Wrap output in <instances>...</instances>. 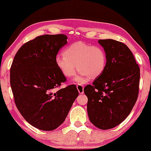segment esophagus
<instances>
[{"label":"esophagus","mask_w":151,"mask_h":151,"mask_svg":"<svg viewBox=\"0 0 151 151\" xmlns=\"http://www.w3.org/2000/svg\"><path fill=\"white\" fill-rule=\"evenodd\" d=\"M77 88L80 94L83 93H84V85H82V84H77Z\"/></svg>","instance_id":"obj_1"}]
</instances>
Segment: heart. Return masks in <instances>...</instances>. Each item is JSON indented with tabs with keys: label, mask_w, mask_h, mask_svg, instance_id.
<instances>
[{
	"label": "heart",
	"mask_w": 151,
	"mask_h": 151,
	"mask_svg": "<svg viewBox=\"0 0 151 151\" xmlns=\"http://www.w3.org/2000/svg\"><path fill=\"white\" fill-rule=\"evenodd\" d=\"M55 63L61 73L67 78L72 77L76 69H79V74L74 81L82 84L89 78H96L104 72L107 56L102 47L79 41L68 46L64 55H57Z\"/></svg>",
	"instance_id": "1"
}]
</instances>
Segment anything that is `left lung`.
Segmentation results:
<instances>
[{
    "mask_svg": "<svg viewBox=\"0 0 151 151\" xmlns=\"http://www.w3.org/2000/svg\"><path fill=\"white\" fill-rule=\"evenodd\" d=\"M106 53L104 72L84 88L87 112L93 124L102 130L122 122L133 109L139 93L140 70L133 53L123 42L99 40Z\"/></svg>",
    "mask_w": 151,
    "mask_h": 151,
    "instance_id": "8db88e82",
    "label": "left lung"
}]
</instances>
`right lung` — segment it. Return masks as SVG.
I'll return each mask as SVG.
<instances>
[{"instance_id": "right-lung-1", "label": "right lung", "mask_w": 151, "mask_h": 151, "mask_svg": "<svg viewBox=\"0 0 151 151\" xmlns=\"http://www.w3.org/2000/svg\"><path fill=\"white\" fill-rule=\"evenodd\" d=\"M67 43L65 34L36 37L18 49L10 68L16 107L27 122L42 131L61 125L79 94L75 84L55 90L67 80L55 63Z\"/></svg>"}]
</instances>
